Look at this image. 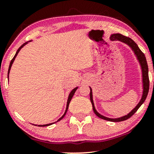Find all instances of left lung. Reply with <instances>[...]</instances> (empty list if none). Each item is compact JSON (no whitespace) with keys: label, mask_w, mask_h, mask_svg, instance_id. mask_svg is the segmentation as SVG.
<instances>
[{"label":"left lung","mask_w":154,"mask_h":154,"mask_svg":"<svg viewBox=\"0 0 154 154\" xmlns=\"http://www.w3.org/2000/svg\"><path fill=\"white\" fill-rule=\"evenodd\" d=\"M110 40H112V41H114V40H119V41L127 44L128 46H130V48H131L132 51L134 52V54H135L136 58H137V61H138L140 65L141 71H142L143 94H142V96H141L140 100L139 103L136 105V106L134 108V109H132L129 114H127V115L122 116V117L109 118L99 114L95 108L94 102H93V92H92V88L90 87V89H91V93H90V99H91L92 106H93V111H94L95 115L98 116V117L102 119L116 122L125 121V120L128 119L130 117H131L136 111H137V109L140 107V106L144 103V101L146 99V97H147L148 95V91H149V78H148V67L147 61H146V56H145L143 53L140 51V49L139 48V47L137 46V44H136L131 38H128V37L124 36V35L119 34V33H116V34H112L111 35Z\"/></svg>","instance_id":"obj_1"}]
</instances>
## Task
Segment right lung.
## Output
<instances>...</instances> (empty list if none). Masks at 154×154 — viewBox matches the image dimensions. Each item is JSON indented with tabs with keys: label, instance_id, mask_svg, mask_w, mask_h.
Instances as JSON below:
<instances>
[{
	"label": "right lung",
	"instance_id": "add662e5",
	"mask_svg": "<svg viewBox=\"0 0 154 154\" xmlns=\"http://www.w3.org/2000/svg\"><path fill=\"white\" fill-rule=\"evenodd\" d=\"M31 41H32V40H29V41H28V42H26V43H24V44H23V45H21L20 47L19 48V49H18V50H17V53H16L15 56H14V58H13V59H12V60H11V62H10L9 67H8V77H9V76H8V75H9V73H10V70H11V66H12V64H13L14 61V60H15V59H16V57H17V54H19V51H20L21 49H22V48L24 46V45H26V44H27L28 43H29V42H31ZM77 88H78V87H77V88H74V89L72 90V91L71 92H70L69 95V97H68V100H67V103H66V110H65V112H64V114H63V116H61V118H59V119H58L57 121L56 122H59V121H60V120H61V119H62L64 117V116L66 115V112H67V110H68L69 105V103H70V101H71V100H72V97H73V95H74V94H75V92H76V91H77ZM56 122H53V123H50V124H47V125H38V126H39V127H46V126H49V125H53V124H54V123H56ZM35 125V126H37V125Z\"/></svg>",
	"mask_w": 154,
	"mask_h": 154
}]
</instances>
